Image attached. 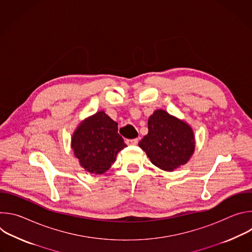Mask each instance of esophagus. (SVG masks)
I'll use <instances>...</instances> for the list:
<instances>
[{
    "mask_svg": "<svg viewBox=\"0 0 252 252\" xmlns=\"http://www.w3.org/2000/svg\"><path fill=\"white\" fill-rule=\"evenodd\" d=\"M126 145L128 146H136L138 143V138H133V139H126Z\"/></svg>",
    "mask_w": 252,
    "mask_h": 252,
    "instance_id": "esophagus-1",
    "label": "esophagus"
}]
</instances>
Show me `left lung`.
<instances>
[{
	"mask_svg": "<svg viewBox=\"0 0 252 252\" xmlns=\"http://www.w3.org/2000/svg\"><path fill=\"white\" fill-rule=\"evenodd\" d=\"M148 127L149 133L138 147L153 164L164 171H173L189 162L195 150V137L187 122L157 110L150 117Z\"/></svg>",
	"mask_w": 252,
	"mask_h": 252,
	"instance_id": "8db88e82",
	"label": "left lung"
}]
</instances>
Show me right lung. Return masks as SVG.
<instances>
[{
  "label": "right lung",
  "mask_w": 252,
  "mask_h": 252,
  "mask_svg": "<svg viewBox=\"0 0 252 252\" xmlns=\"http://www.w3.org/2000/svg\"><path fill=\"white\" fill-rule=\"evenodd\" d=\"M70 147L80 165L97 175L110 169L126 145L118 133V124L99 111L80 123L71 135Z\"/></svg>",
  "instance_id": "1"
}]
</instances>
